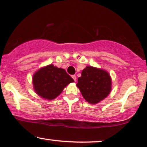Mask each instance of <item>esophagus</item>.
<instances>
[{"instance_id": "34e87169", "label": "esophagus", "mask_w": 147, "mask_h": 147, "mask_svg": "<svg viewBox=\"0 0 147 147\" xmlns=\"http://www.w3.org/2000/svg\"><path fill=\"white\" fill-rule=\"evenodd\" d=\"M72 78L74 79V81H76V80H77V77H76L75 75H72Z\"/></svg>"}]
</instances>
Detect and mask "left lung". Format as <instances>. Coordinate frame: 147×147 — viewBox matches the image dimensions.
Wrapping results in <instances>:
<instances>
[{"label": "left lung", "instance_id": "left-lung-1", "mask_svg": "<svg viewBox=\"0 0 147 147\" xmlns=\"http://www.w3.org/2000/svg\"><path fill=\"white\" fill-rule=\"evenodd\" d=\"M77 86L86 101L91 104H96L110 93L112 79L105 70L87 66L82 70Z\"/></svg>", "mask_w": 147, "mask_h": 147}]
</instances>
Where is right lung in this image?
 Here are the masks:
<instances>
[{
  "mask_svg": "<svg viewBox=\"0 0 147 147\" xmlns=\"http://www.w3.org/2000/svg\"><path fill=\"white\" fill-rule=\"evenodd\" d=\"M74 82L66 70L49 65L38 70L33 76L34 90L39 96L48 100L55 99L64 88Z\"/></svg>",
  "mask_w": 147,
  "mask_h": 147,
  "instance_id": "1",
  "label": "right lung"
}]
</instances>
